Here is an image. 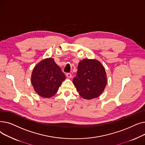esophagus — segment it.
<instances>
[{
  "label": "esophagus",
  "instance_id": "1",
  "mask_svg": "<svg viewBox=\"0 0 145 145\" xmlns=\"http://www.w3.org/2000/svg\"><path fill=\"white\" fill-rule=\"evenodd\" d=\"M66 76L67 77V78H72V74L71 73H67L66 74Z\"/></svg>",
  "mask_w": 145,
  "mask_h": 145
}]
</instances>
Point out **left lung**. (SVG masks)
Listing matches in <instances>:
<instances>
[{
	"instance_id": "obj_1",
	"label": "left lung",
	"mask_w": 145,
	"mask_h": 145,
	"mask_svg": "<svg viewBox=\"0 0 145 145\" xmlns=\"http://www.w3.org/2000/svg\"><path fill=\"white\" fill-rule=\"evenodd\" d=\"M73 83L83 99H92L99 96L107 83L105 68L96 60L83 59L78 65Z\"/></svg>"
}]
</instances>
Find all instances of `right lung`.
I'll return each mask as SVG.
<instances>
[{"mask_svg":"<svg viewBox=\"0 0 145 145\" xmlns=\"http://www.w3.org/2000/svg\"><path fill=\"white\" fill-rule=\"evenodd\" d=\"M66 77L52 58L46 59L34 67L31 82L35 92L43 97L54 96Z\"/></svg>","mask_w":145,"mask_h":145,"instance_id":"add662e5","label":"right lung"}]
</instances>
